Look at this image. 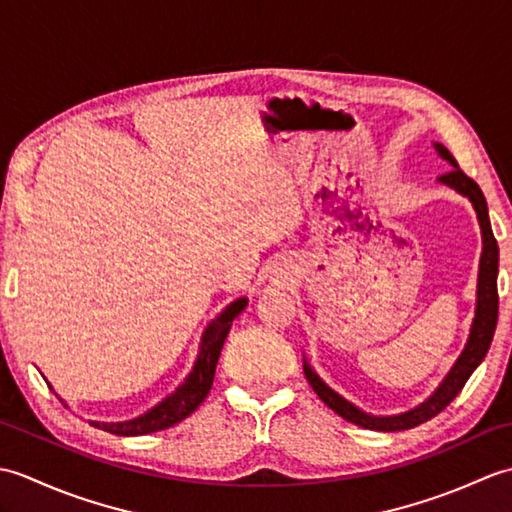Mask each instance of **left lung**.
Returning <instances> with one entry per match:
<instances>
[{
    "mask_svg": "<svg viewBox=\"0 0 512 512\" xmlns=\"http://www.w3.org/2000/svg\"><path fill=\"white\" fill-rule=\"evenodd\" d=\"M438 154L451 162V169L444 171L440 176V182L449 184L455 191H460L466 195L475 206L477 211V220H480L482 226V239H484V248H482V259H480V279H477V308H475V319H473V328L469 343H466L464 352L460 354L458 361L451 367V372L447 378L442 380V385L436 389L429 400H424L420 407L411 409L407 413H400V416H389V418H376V416H367L361 409H356L350 402L343 400L339 394L323 383V380L312 372L308 365H303V372H306V378L310 387L314 389L325 405H328L332 411L339 413L341 418L347 422H354L363 429H372V431H405L413 429L418 424L431 420L433 416L449 405V402L460 394L462 387L466 385V380L475 372V367L484 361V356L491 347L493 334H495V325H497V308H499V295H497V268H499V246L497 239L493 235L491 220H488V206L486 198L473 178L466 176V173L460 169L458 160L453 158L451 151L447 147H442L436 143Z\"/></svg>",
    "mask_w": 512,
    "mask_h": 512,
    "instance_id": "obj_1",
    "label": "left lung"
}]
</instances>
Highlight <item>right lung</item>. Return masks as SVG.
<instances>
[{"instance_id": "1", "label": "right lung", "mask_w": 512, "mask_h": 512, "mask_svg": "<svg viewBox=\"0 0 512 512\" xmlns=\"http://www.w3.org/2000/svg\"><path fill=\"white\" fill-rule=\"evenodd\" d=\"M246 299H237L228 306L217 321H213L209 328H206L202 336V347H200V356L195 361L193 372L189 378L173 391L171 396L156 405L154 409H149L143 416H138L134 420L127 422H92V427L110 431L114 436H145V433H154L169 429L173 424H178L200 407V402L206 398V394L211 391L213 385V376H215V365L217 358H220L222 345L226 341V334L231 330L233 319L239 312L246 308Z\"/></svg>"}]
</instances>
